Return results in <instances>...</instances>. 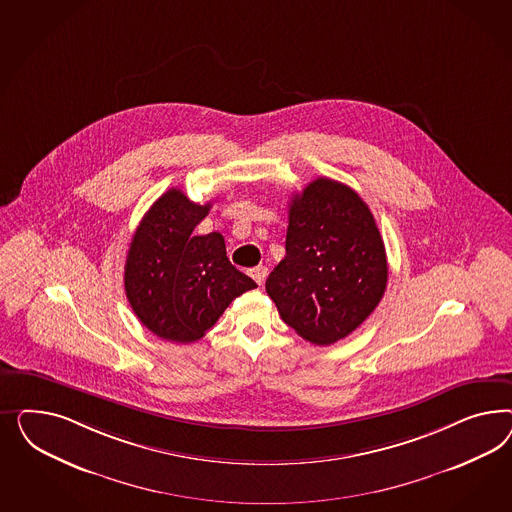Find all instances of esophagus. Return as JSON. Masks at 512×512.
Here are the masks:
<instances>
[{
	"mask_svg": "<svg viewBox=\"0 0 512 512\" xmlns=\"http://www.w3.org/2000/svg\"><path fill=\"white\" fill-rule=\"evenodd\" d=\"M249 276L255 279L259 285H263L266 274H268V268L266 266H255V268H249Z\"/></svg>",
	"mask_w": 512,
	"mask_h": 512,
	"instance_id": "34e87169",
	"label": "esophagus"
}]
</instances>
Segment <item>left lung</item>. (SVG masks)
Segmentation results:
<instances>
[{"label":"left lung","mask_w":512,"mask_h":512,"mask_svg":"<svg viewBox=\"0 0 512 512\" xmlns=\"http://www.w3.org/2000/svg\"><path fill=\"white\" fill-rule=\"evenodd\" d=\"M387 253L357 191L317 178L289 204L285 257L266 279L281 319L315 345L349 336L387 289Z\"/></svg>","instance_id":"1"}]
</instances>
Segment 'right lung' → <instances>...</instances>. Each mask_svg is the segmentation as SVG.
Instances as JSON below:
<instances>
[{"instance_id": "add662e5", "label": "right lung", "mask_w": 512, "mask_h": 512, "mask_svg": "<svg viewBox=\"0 0 512 512\" xmlns=\"http://www.w3.org/2000/svg\"><path fill=\"white\" fill-rule=\"evenodd\" d=\"M210 206L172 187L144 214L127 251V300L163 340H201L236 296L257 287L227 259L221 234L193 233Z\"/></svg>"}]
</instances>
